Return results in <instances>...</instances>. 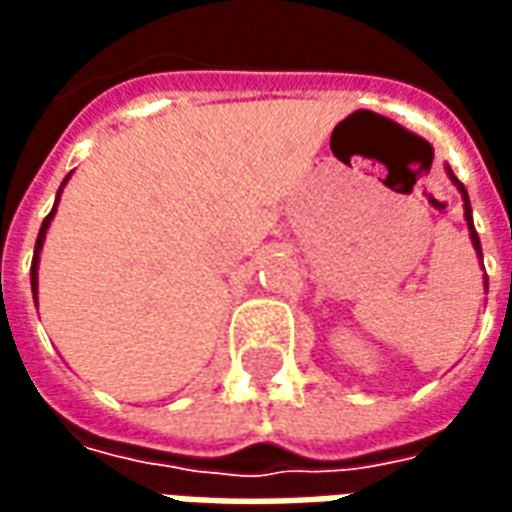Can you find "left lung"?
Masks as SVG:
<instances>
[{
  "label": "left lung",
  "mask_w": 512,
  "mask_h": 512,
  "mask_svg": "<svg viewBox=\"0 0 512 512\" xmlns=\"http://www.w3.org/2000/svg\"><path fill=\"white\" fill-rule=\"evenodd\" d=\"M450 178L452 183L458 186V191H461V197H463V216H466V224H469V235H472V246H474V252L480 255V260H483V249H480V238H477V230H474V222H472V205H469V194H466V189H463V183L455 175H452V169H450ZM488 285V282H485Z\"/></svg>",
  "instance_id": "1"
}]
</instances>
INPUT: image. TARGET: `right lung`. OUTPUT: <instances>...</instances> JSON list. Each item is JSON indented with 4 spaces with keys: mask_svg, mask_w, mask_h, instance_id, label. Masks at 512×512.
I'll use <instances>...</instances> for the list:
<instances>
[{
    "mask_svg": "<svg viewBox=\"0 0 512 512\" xmlns=\"http://www.w3.org/2000/svg\"><path fill=\"white\" fill-rule=\"evenodd\" d=\"M71 178V175H68ZM68 178L62 180L60 191H57V202H60V194L62 189H65V183H68ZM57 202H54V208H51V213L43 219V224H40V233H38V241H35V257H32V271H29V282H32V296L38 299V263H40V249H43V241H46V230H49L51 219H54V213H57Z\"/></svg>",
    "mask_w": 512,
    "mask_h": 512,
    "instance_id": "obj_1",
    "label": "right lung"
}]
</instances>
